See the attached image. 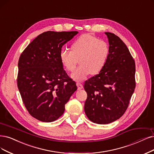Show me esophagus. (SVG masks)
Wrapping results in <instances>:
<instances>
[{
  "instance_id": "34e87169",
  "label": "esophagus",
  "mask_w": 154,
  "mask_h": 154,
  "mask_svg": "<svg viewBox=\"0 0 154 154\" xmlns=\"http://www.w3.org/2000/svg\"><path fill=\"white\" fill-rule=\"evenodd\" d=\"M76 84H77V86L78 89H82V88H83L82 84L80 82H77Z\"/></svg>"
}]
</instances>
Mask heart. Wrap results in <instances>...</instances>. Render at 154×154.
<instances>
[{
    "label": "heart",
    "mask_w": 154,
    "mask_h": 154,
    "mask_svg": "<svg viewBox=\"0 0 154 154\" xmlns=\"http://www.w3.org/2000/svg\"><path fill=\"white\" fill-rule=\"evenodd\" d=\"M107 44L90 34H84L71 44V51L62 49L60 60L65 69L72 72L79 63L81 65L74 72L72 77L81 81L89 74L96 75L104 68L109 56Z\"/></svg>",
    "instance_id": "heart-1"
}]
</instances>
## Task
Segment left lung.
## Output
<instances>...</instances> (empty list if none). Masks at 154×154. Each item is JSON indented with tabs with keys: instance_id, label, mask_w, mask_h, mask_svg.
Here are the masks:
<instances>
[{
	"instance_id": "left-lung-1",
	"label": "left lung",
	"mask_w": 154,
	"mask_h": 154,
	"mask_svg": "<svg viewBox=\"0 0 154 154\" xmlns=\"http://www.w3.org/2000/svg\"><path fill=\"white\" fill-rule=\"evenodd\" d=\"M109 53L104 68L86 81L84 111L91 121L106 124L126 112L136 86L135 62L126 45L114 33L105 32Z\"/></svg>"
}]
</instances>
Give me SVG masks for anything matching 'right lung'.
<instances>
[{"mask_svg": "<svg viewBox=\"0 0 154 154\" xmlns=\"http://www.w3.org/2000/svg\"><path fill=\"white\" fill-rule=\"evenodd\" d=\"M78 32H45L23 51L18 61L17 84L28 113L37 120L50 122L65 111L77 90L60 60L63 45Z\"/></svg>", "mask_w": 154, "mask_h": 154, "instance_id": "obj_1", "label": "right lung"}]
</instances>
